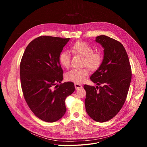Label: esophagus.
<instances>
[{
	"label": "esophagus",
	"instance_id": "34e87169",
	"mask_svg": "<svg viewBox=\"0 0 147 147\" xmlns=\"http://www.w3.org/2000/svg\"><path fill=\"white\" fill-rule=\"evenodd\" d=\"M74 86H75L76 90H79V89H81L82 87V86L81 85L79 84H77V83L74 84Z\"/></svg>",
	"mask_w": 147,
	"mask_h": 147
}]
</instances>
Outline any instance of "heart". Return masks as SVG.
I'll list each match as a JSON object with an SVG mask.
<instances>
[{
	"mask_svg": "<svg viewBox=\"0 0 147 147\" xmlns=\"http://www.w3.org/2000/svg\"><path fill=\"white\" fill-rule=\"evenodd\" d=\"M73 53L78 54L84 57V65L87 66L91 70H95L100 66L102 56L99 53L94 52V49L88 44L82 41H78L71 48ZM70 53L67 51L61 52L59 56L60 64L64 67L68 68L70 65ZM88 69H74L66 74V79L77 84L82 83L85 81L88 75Z\"/></svg>",
	"mask_w": 147,
	"mask_h": 147,
	"instance_id": "1",
	"label": "heart"
}]
</instances>
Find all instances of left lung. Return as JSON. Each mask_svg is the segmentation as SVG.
<instances>
[{
	"instance_id": "1",
	"label": "left lung",
	"mask_w": 147,
	"mask_h": 147,
	"mask_svg": "<svg viewBox=\"0 0 147 147\" xmlns=\"http://www.w3.org/2000/svg\"><path fill=\"white\" fill-rule=\"evenodd\" d=\"M95 41L103 48V58L90 79L97 86H103L96 88L84 86L85 105L92 119L105 122L115 117L124 105L131 80V70L127 52L119 41L106 35L96 36Z\"/></svg>"
}]
</instances>
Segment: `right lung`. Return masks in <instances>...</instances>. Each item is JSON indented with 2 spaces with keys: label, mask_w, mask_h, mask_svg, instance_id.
I'll return each instance as SVG.
<instances>
[{
  "label": "right lung",
  "mask_w": 147,
  "mask_h": 147,
  "mask_svg": "<svg viewBox=\"0 0 147 147\" xmlns=\"http://www.w3.org/2000/svg\"><path fill=\"white\" fill-rule=\"evenodd\" d=\"M69 40L36 38L27 47L21 61L20 80L25 100L34 115L47 122H55L64 116L65 99L75 90L72 82L55 85L63 81L59 56Z\"/></svg>",
  "instance_id": "right-lung-1"
}]
</instances>
